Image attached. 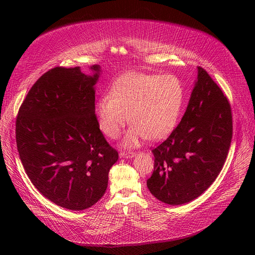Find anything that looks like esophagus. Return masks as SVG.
<instances>
[{
	"mask_svg": "<svg viewBox=\"0 0 255 255\" xmlns=\"http://www.w3.org/2000/svg\"><path fill=\"white\" fill-rule=\"evenodd\" d=\"M119 156L120 157H126V158H130V157L135 156V153L134 152H127V151H120Z\"/></svg>",
	"mask_w": 255,
	"mask_h": 255,
	"instance_id": "esophagus-1",
	"label": "esophagus"
}]
</instances>
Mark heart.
Returning a JSON list of instances; mask_svg holds the SVG:
<instances>
[{
    "mask_svg": "<svg viewBox=\"0 0 255 255\" xmlns=\"http://www.w3.org/2000/svg\"><path fill=\"white\" fill-rule=\"evenodd\" d=\"M184 103V88L172 74L130 72L116 81L111 94L98 100L95 114L102 132L117 138L128 125L127 143L138 144L148 138L160 140L172 132Z\"/></svg>",
    "mask_w": 255,
    "mask_h": 255,
    "instance_id": "1",
    "label": "heart"
}]
</instances>
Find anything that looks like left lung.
<instances>
[{
	"mask_svg": "<svg viewBox=\"0 0 255 255\" xmlns=\"http://www.w3.org/2000/svg\"><path fill=\"white\" fill-rule=\"evenodd\" d=\"M233 135L228 98L202 67L183 118L166 140L152 149L154 170L146 180L159 201L180 205L211 186L225 165Z\"/></svg>",
	"mask_w": 255,
	"mask_h": 255,
	"instance_id": "obj_1",
	"label": "left lung"
}]
</instances>
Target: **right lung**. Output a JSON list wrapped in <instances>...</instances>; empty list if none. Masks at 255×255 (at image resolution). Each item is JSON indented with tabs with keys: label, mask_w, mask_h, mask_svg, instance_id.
<instances>
[{
	"label": "right lung",
	"mask_w": 255,
	"mask_h": 255,
	"mask_svg": "<svg viewBox=\"0 0 255 255\" xmlns=\"http://www.w3.org/2000/svg\"><path fill=\"white\" fill-rule=\"evenodd\" d=\"M96 74L54 67L29 89L16 119V142L24 170L50 201L72 211L104 195L118 152L107 142L95 114Z\"/></svg>",
	"instance_id": "1"
}]
</instances>
